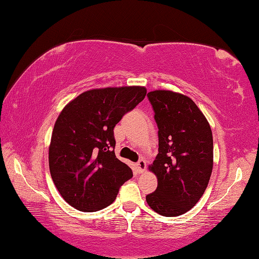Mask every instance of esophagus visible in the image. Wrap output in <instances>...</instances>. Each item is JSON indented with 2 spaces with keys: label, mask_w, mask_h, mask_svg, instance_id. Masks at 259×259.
<instances>
[{
  "label": "esophagus",
  "mask_w": 259,
  "mask_h": 259,
  "mask_svg": "<svg viewBox=\"0 0 259 259\" xmlns=\"http://www.w3.org/2000/svg\"><path fill=\"white\" fill-rule=\"evenodd\" d=\"M137 167H138V171H139V173L145 172V169H146V167H147L146 160H145V159H140L139 162L137 163Z\"/></svg>",
  "instance_id": "obj_1"
}]
</instances>
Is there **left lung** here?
<instances>
[{
	"label": "left lung",
	"mask_w": 259,
	"mask_h": 259,
	"mask_svg": "<svg viewBox=\"0 0 259 259\" xmlns=\"http://www.w3.org/2000/svg\"><path fill=\"white\" fill-rule=\"evenodd\" d=\"M158 127V155L149 169L157 189L146 200L155 212L177 217L200 201L213 167L209 121L188 96L172 91L148 93Z\"/></svg>",
	"instance_id": "1"
}]
</instances>
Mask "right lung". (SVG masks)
<instances>
[{
    "label": "right lung",
    "mask_w": 259,
    "mask_h": 259,
    "mask_svg": "<svg viewBox=\"0 0 259 259\" xmlns=\"http://www.w3.org/2000/svg\"><path fill=\"white\" fill-rule=\"evenodd\" d=\"M146 94L141 86L95 88L81 93L59 113L49 146V169L59 194L74 209H104L133 177L114 155L113 128Z\"/></svg>",
    "instance_id": "add662e5"
}]
</instances>
